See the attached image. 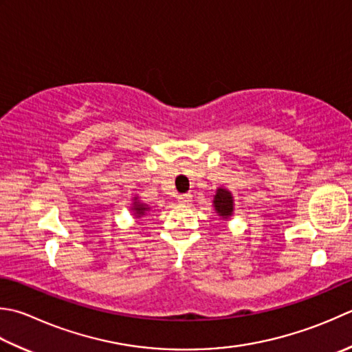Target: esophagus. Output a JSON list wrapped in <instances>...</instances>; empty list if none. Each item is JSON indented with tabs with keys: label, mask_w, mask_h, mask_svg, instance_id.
Segmentation results:
<instances>
[{
	"label": "esophagus",
	"mask_w": 352,
	"mask_h": 352,
	"mask_svg": "<svg viewBox=\"0 0 352 352\" xmlns=\"http://www.w3.org/2000/svg\"><path fill=\"white\" fill-rule=\"evenodd\" d=\"M190 201H192V195H189V194H183L178 197V203L180 204H189Z\"/></svg>",
	"instance_id": "1"
}]
</instances>
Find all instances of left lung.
Masks as SVG:
<instances>
[{"instance_id": "obj_1", "label": "left lung", "mask_w": 352, "mask_h": 352, "mask_svg": "<svg viewBox=\"0 0 352 352\" xmlns=\"http://www.w3.org/2000/svg\"><path fill=\"white\" fill-rule=\"evenodd\" d=\"M212 206L215 209V213L219 217V219L229 221L233 217V210H235V199H233L232 192L226 188H217L215 194H213Z\"/></svg>"}]
</instances>
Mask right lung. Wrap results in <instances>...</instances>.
<instances>
[{
    "label": "right lung",
    "mask_w": 352,
    "mask_h": 352,
    "mask_svg": "<svg viewBox=\"0 0 352 352\" xmlns=\"http://www.w3.org/2000/svg\"><path fill=\"white\" fill-rule=\"evenodd\" d=\"M149 210H151L149 206L144 204L139 197H137V195L133 197V204H131V212H133L134 218L139 219V218L146 215V212H149Z\"/></svg>",
    "instance_id": "1"
}]
</instances>
